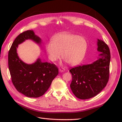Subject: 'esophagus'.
<instances>
[{
    "mask_svg": "<svg viewBox=\"0 0 122 122\" xmlns=\"http://www.w3.org/2000/svg\"><path fill=\"white\" fill-rule=\"evenodd\" d=\"M60 70V71L61 72H64L65 71V70L64 68H61V69L60 68V70Z\"/></svg>",
    "mask_w": 122,
    "mask_h": 122,
    "instance_id": "34e87169",
    "label": "esophagus"
}]
</instances>
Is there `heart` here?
Returning a JSON list of instances; mask_svg holds the SVG:
<instances>
[{
  "mask_svg": "<svg viewBox=\"0 0 122 122\" xmlns=\"http://www.w3.org/2000/svg\"><path fill=\"white\" fill-rule=\"evenodd\" d=\"M88 48L86 40L82 36L63 32L54 36L52 42L46 45L48 57L52 61L62 57L72 66L79 64L84 59Z\"/></svg>",
  "mask_w": 122,
  "mask_h": 122,
  "instance_id": "heart-1",
  "label": "heart"
}]
</instances>
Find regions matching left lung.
I'll return each mask as SVG.
<instances>
[{"label":"left lung","mask_w":122,"mask_h":122,"mask_svg":"<svg viewBox=\"0 0 122 122\" xmlns=\"http://www.w3.org/2000/svg\"><path fill=\"white\" fill-rule=\"evenodd\" d=\"M97 50L101 53L97 60L89 65L70 70L72 76L70 87L75 96L86 100L98 95L107 83L109 77L110 50L102 40L98 39Z\"/></svg>","instance_id":"left-lung-1"}]
</instances>
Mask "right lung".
<instances>
[{"label": "right lung", "instance_id": "right-lung-1", "mask_svg": "<svg viewBox=\"0 0 122 122\" xmlns=\"http://www.w3.org/2000/svg\"><path fill=\"white\" fill-rule=\"evenodd\" d=\"M30 39L38 44L41 39L33 30H27L18 35L14 40L8 54V65L12 81L16 90L25 96L38 98L48 90L52 80L58 74L54 64L42 62L38 58L32 64H25L18 56L19 44Z\"/></svg>", "mask_w": 122, "mask_h": 122}]
</instances>
